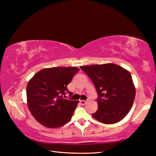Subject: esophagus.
Returning a JSON list of instances; mask_svg holds the SVG:
<instances>
[{"label": "esophagus", "instance_id": "esophagus-1", "mask_svg": "<svg viewBox=\"0 0 156 156\" xmlns=\"http://www.w3.org/2000/svg\"><path fill=\"white\" fill-rule=\"evenodd\" d=\"M80 102L81 105H85V104L87 103V101H85V100H80Z\"/></svg>", "mask_w": 156, "mask_h": 156}]
</instances>
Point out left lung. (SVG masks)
<instances>
[{
	"instance_id": "8db88e82",
	"label": "left lung",
	"mask_w": 156,
	"mask_h": 156,
	"mask_svg": "<svg viewBox=\"0 0 156 156\" xmlns=\"http://www.w3.org/2000/svg\"><path fill=\"white\" fill-rule=\"evenodd\" d=\"M80 69L93 82L98 95V108L92 116L105 124L122 120L131 109L136 96L129 71L113 63L81 66Z\"/></svg>"
}]
</instances>
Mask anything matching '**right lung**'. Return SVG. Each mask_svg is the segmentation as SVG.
Instances as JSON below:
<instances>
[{"instance_id":"obj_1","label":"right lung","mask_w":156,"mask_h":156,"mask_svg":"<svg viewBox=\"0 0 156 156\" xmlns=\"http://www.w3.org/2000/svg\"><path fill=\"white\" fill-rule=\"evenodd\" d=\"M80 70L75 67L43 69L27 86L28 108L34 118L46 127L57 128L68 122L79 101L65 99L67 86Z\"/></svg>"}]
</instances>
